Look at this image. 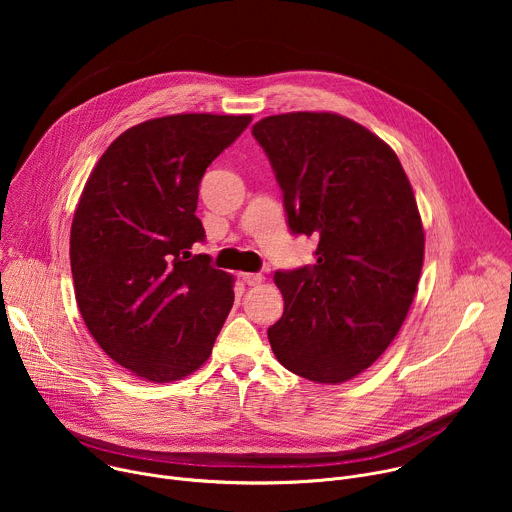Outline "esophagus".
I'll return each mask as SVG.
<instances>
[{"label": "esophagus", "mask_w": 512, "mask_h": 512, "mask_svg": "<svg viewBox=\"0 0 512 512\" xmlns=\"http://www.w3.org/2000/svg\"><path fill=\"white\" fill-rule=\"evenodd\" d=\"M241 279L247 283V285H259L265 277L261 273H243Z\"/></svg>", "instance_id": "esophagus-1"}]
</instances>
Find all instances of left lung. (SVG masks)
<instances>
[{
  "mask_svg": "<svg viewBox=\"0 0 512 512\" xmlns=\"http://www.w3.org/2000/svg\"><path fill=\"white\" fill-rule=\"evenodd\" d=\"M253 135L291 233L318 241L314 265L273 277L285 308L271 350L308 381H350L395 340L417 291L425 235L413 188L381 137L336 113L271 115Z\"/></svg>",
  "mask_w": 512,
  "mask_h": 512,
  "instance_id": "left-lung-1",
  "label": "left lung"
}]
</instances>
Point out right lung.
Segmentation results:
<instances>
[{
  "label": "right lung",
  "instance_id": "add662e5",
  "mask_svg": "<svg viewBox=\"0 0 512 512\" xmlns=\"http://www.w3.org/2000/svg\"><path fill=\"white\" fill-rule=\"evenodd\" d=\"M251 115L180 113L123 131L93 168L70 227L79 312L123 369L172 383L208 360L235 300V277L192 255L194 214L212 160Z\"/></svg>",
  "mask_w": 512,
  "mask_h": 512
}]
</instances>
